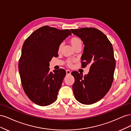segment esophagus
Returning <instances> with one entry per match:
<instances>
[{
  "label": "esophagus",
  "instance_id": "34e87169",
  "mask_svg": "<svg viewBox=\"0 0 131 131\" xmlns=\"http://www.w3.org/2000/svg\"><path fill=\"white\" fill-rule=\"evenodd\" d=\"M66 73H67V74H68V75H70L71 72L69 70H66Z\"/></svg>",
  "mask_w": 131,
  "mask_h": 131
}]
</instances>
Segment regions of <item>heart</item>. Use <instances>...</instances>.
I'll list each match as a JSON object with an SVG mask.
<instances>
[{
	"mask_svg": "<svg viewBox=\"0 0 131 131\" xmlns=\"http://www.w3.org/2000/svg\"><path fill=\"white\" fill-rule=\"evenodd\" d=\"M69 42L72 46L74 47V49L76 48V47H78V46H82V42L81 39L79 38L78 37L76 36H74L72 37V38H70L69 39ZM63 43H61L60 44H59L58 46V51L59 52V51H61L62 49L63 48ZM75 61L74 59H68V60H67V63L66 64L67 66L69 67H71L73 66V63Z\"/></svg>",
	"mask_w": 131,
	"mask_h": 131,
	"instance_id": "1",
	"label": "heart"
}]
</instances>
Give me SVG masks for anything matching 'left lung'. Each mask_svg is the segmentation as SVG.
<instances>
[{
  "label": "left lung",
  "instance_id": "8db88e82",
  "mask_svg": "<svg viewBox=\"0 0 131 131\" xmlns=\"http://www.w3.org/2000/svg\"><path fill=\"white\" fill-rule=\"evenodd\" d=\"M71 31L85 45L81 58L82 68L90 66L89 73L84 77L78 72L72 73L75 79L74 96L82 104H92L103 98L112 86L115 68L113 47L106 35L95 28Z\"/></svg>",
  "mask_w": 131,
  "mask_h": 131
}]
</instances>
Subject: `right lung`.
Returning a JSON list of instances; mask_svg holds the SVG:
<instances>
[{
	"label": "right lung",
	"instance_id": "1",
	"mask_svg": "<svg viewBox=\"0 0 131 131\" xmlns=\"http://www.w3.org/2000/svg\"><path fill=\"white\" fill-rule=\"evenodd\" d=\"M72 33L45 26L39 28L23 43L18 62L21 84L25 93L35 104L47 106L56 101L66 72L50 71L49 62L58 56V46Z\"/></svg>",
	"mask_w": 131,
	"mask_h": 131
}]
</instances>
